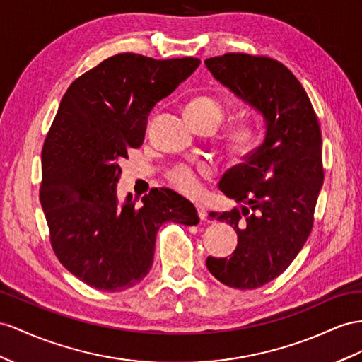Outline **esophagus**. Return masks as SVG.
<instances>
[{
  "instance_id": "1",
  "label": "esophagus",
  "mask_w": 362,
  "mask_h": 362,
  "mask_svg": "<svg viewBox=\"0 0 362 362\" xmlns=\"http://www.w3.org/2000/svg\"><path fill=\"white\" fill-rule=\"evenodd\" d=\"M196 208H197V214H199L200 220H202V221H203V220H206V209H205V206L196 205Z\"/></svg>"
}]
</instances>
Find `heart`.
<instances>
[{
  "label": "heart",
  "instance_id": "b5f03b06",
  "mask_svg": "<svg viewBox=\"0 0 362 362\" xmlns=\"http://www.w3.org/2000/svg\"><path fill=\"white\" fill-rule=\"evenodd\" d=\"M187 116L189 122H202V120H208L216 127L223 119V105L218 99L214 96H197L194 98L187 105ZM260 141V134L258 129L252 124H240L235 125L226 136V146L229 153L238 157V159H246V157L252 156ZM205 170L194 168L191 165L180 163L168 173V180L173 187L187 196H197L202 191L200 183V174Z\"/></svg>",
  "mask_w": 362,
  "mask_h": 362
}]
</instances>
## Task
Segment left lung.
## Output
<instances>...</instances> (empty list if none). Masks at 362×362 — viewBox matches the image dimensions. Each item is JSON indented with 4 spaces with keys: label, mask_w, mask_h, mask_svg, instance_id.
I'll list each match as a JSON object with an SVG mask.
<instances>
[{
    "label": "left lung",
    "mask_w": 362,
    "mask_h": 362,
    "mask_svg": "<svg viewBox=\"0 0 362 362\" xmlns=\"http://www.w3.org/2000/svg\"><path fill=\"white\" fill-rule=\"evenodd\" d=\"M205 64L266 120L264 142L218 183L242 209L209 212L235 229V251L206 258L220 283L257 289L281 275L309 238L324 179L321 129L308 93L280 61L225 53Z\"/></svg>",
    "instance_id": "1"
}]
</instances>
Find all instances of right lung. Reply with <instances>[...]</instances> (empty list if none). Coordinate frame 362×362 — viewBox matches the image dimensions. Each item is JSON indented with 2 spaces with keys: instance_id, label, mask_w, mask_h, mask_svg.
Instances as JSON below:
<instances>
[{
  "instance_id": "1",
  "label": "right lung",
  "mask_w": 362,
  "mask_h": 362,
  "mask_svg": "<svg viewBox=\"0 0 362 362\" xmlns=\"http://www.w3.org/2000/svg\"><path fill=\"white\" fill-rule=\"evenodd\" d=\"M197 58L119 53L75 79L42 146L40 200L61 264L98 291L119 292L150 272L166 221L199 223L192 203L153 188L141 208L116 197L120 160L144 144L148 115L199 67Z\"/></svg>"
}]
</instances>
